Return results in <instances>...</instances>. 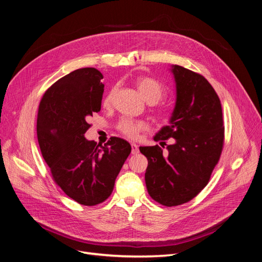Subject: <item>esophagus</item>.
<instances>
[{
	"label": "esophagus",
	"mask_w": 262,
	"mask_h": 262,
	"mask_svg": "<svg viewBox=\"0 0 262 262\" xmlns=\"http://www.w3.org/2000/svg\"><path fill=\"white\" fill-rule=\"evenodd\" d=\"M131 152H132V154H138L140 150H139V145L138 144H136V143H131Z\"/></svg>",
	"instance_id": "34e87169"
}]
</instances>
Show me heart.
I'll return each instance as SVG.
<instances>
[{
    "instance_id": "heart-1",
    "label": "heart",
    "mask_w": 262,
    "mask_h": 262,
    "mask_svg": "<svg viewBox=\"0 0 262 262\" xmlns=\"http://www.w3.org/2000/svg\"><path fill=\"white\" fill-rule=\"evenodd\" d=\"M137 87L141 94V96L143 97L148 104H155L160 100L164 95V87L163 85L154 80L152 77L147 76H141L137 80ZM113 92L110 93L106 100L105 105H110L113 99ZM146 128V125L143 121H137L130 118H124L119 122L118 129L120 130L125 137L136 139L141 131H143Z\"/></svg>"
}]
</instances>
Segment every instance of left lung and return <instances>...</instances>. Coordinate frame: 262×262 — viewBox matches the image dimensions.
Returning <instances> with one entry per match:
<instances>
[{"label": "left lung", "instance_id": "8db88e82", "mask_svg": "<svg viewBox=\"0 0 262 262\" xmlns=\"http://www.w3.org/2000/svg\"><path fill=\"white\" fill-rule=\"evenodd\" d=\"M176 100L168 125L154 141L167 145L140 146L148 165L145 184L153 200L166 207L186 203L208 185L217 164L224 141L223 115L217 94L205 78L180 66H171Z\"/></svg>", "mask_w": 262, "mask_h": 262}]
</instances>
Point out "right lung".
<instances>
[{"instance_id": "add662e5", "label": "right lung", "mask_w": 262, "mask_h": 262, "mask_svg": "<svg viewBox=\"0 0 262 262\" xmlns=\"http://www.w3.org/2000/svg\"><path fill=\"white\" fill-rule=\"evenodd\" d=\"M102 74L83 68L63 76L46 91L37 117L41 154L58 186L71 199L96 205L112 194L131 145L113 137L102 146L85 138L90 118L101 106Z\"/></svg>"}]
</instances>
